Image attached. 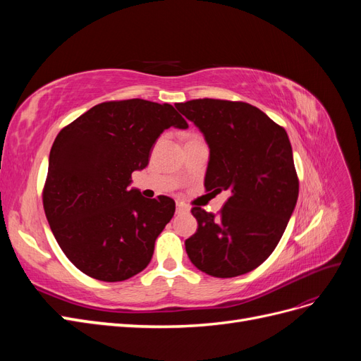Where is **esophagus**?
Instances as JSON below:
<instances>
[{
    "mask_svg": "<svg viewBox=\"0 0 361 361\" xmlns=\"http://www.w3.org/2000/svg\"><path fill=\"white\" fill-rule=\"evenodd\" d=\"M188 212H190V207L185 203H178L176 204V214H188Z\"/></svg>",
    "mask_w": 361,
    "mask_h": 361,
    "instance_id": "1",
    "label": "esophagus"
}]
</instances>
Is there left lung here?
<instances>
[{
    "instance_id": "1",
    "label": "left lung",
    "mask_w": 361,
    "mask_h": 361,
    "mask_svg": "<svg viewBox=\"0 0 361 361\" xmlns=\"http://www.w3.org/2000/svg\"><path fill=\"white\" fill-rule=\"evenodd\" d=\"M174 106L209 147L207 191H228L220 215L192 207L197 232L185 241L194 267L228 279L253 271L277 247L298 199L286 130L245 102L194 99Z\"/></svg>"
}]
</instances>
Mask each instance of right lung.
<instances>
[{"label":"right lung","mask_w":361,"mask_h":361,"mask_svg":"<svg viewBox=\"0 0 361 361\" xmlns=\"http://www.w3.org/2000/svg\"><path fill=\"white\" fill-rule=\"evenodd\" d=\"M171 126L188 123L170 104L104 102L54 141L43 207L63 253L84 274L123 281L149 265L176 204L129 188L130 174L147 167L152 147Z\"/></svg>","instance_id":"add662e5"}]
</instances>
